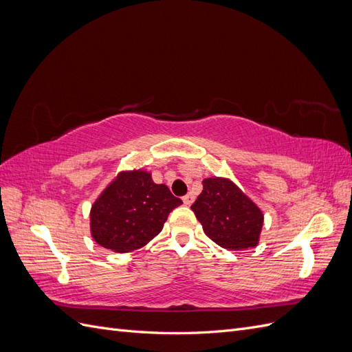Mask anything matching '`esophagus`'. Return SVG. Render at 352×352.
Masks as SVG:
<instances>
[{
  "label": "esophagus",
  "mask_w": 352,
  "mask_h": 352,
  "mask_svg": "<svg viewBox=\"0 0 352 352\" xmlns=\"http://www.w3.org/2000/svg\"><path fill=\"white\" fill-rule=\"evenodd\" d=\"M184 204H186V206H190L194 202V199H195V197H194V194H190V192H188L184 198Z\"/></svg>",
  "instance_id": "1"
}]
</instances>
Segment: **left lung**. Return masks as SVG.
Listing matches in <instances>:
<instances>
[{
  "mask_svg": "<svg viewBox=\"0 0 352 352\" xmlns=\"http://www.w3.org/2000/svg\"><path fill=\"white\" fill-rule=\"evenodd\" d=\"M206 235L221 248L257 247L264 216L252 199L226 177L202 180V192L190 206Z\"/></svg>",
  "mask_w": 352,
  "mask_h": 352,
  "instance_id": "left-lung-1",
  "label": "left lung"
}]
</instances>
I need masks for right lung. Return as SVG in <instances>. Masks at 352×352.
<instances>
[{
  "label": "right lung",
  "instance_id": "obj_1",
  "mask_svg": "<svg viewBox=\"0 0 352 352\" xmlns=\"http://www.w3.org/2000/svg\"><path fill=\"white\" fill-rule=\"evenodd\" d=\"M182 204L170 189L154 184L150 172L126 170L95 199L89 212L94 241L105 250H140L162 232L168 212Z\"/></svg>",
  "mask_w": 352,
  "mask_h": 352
}]
</instances>
